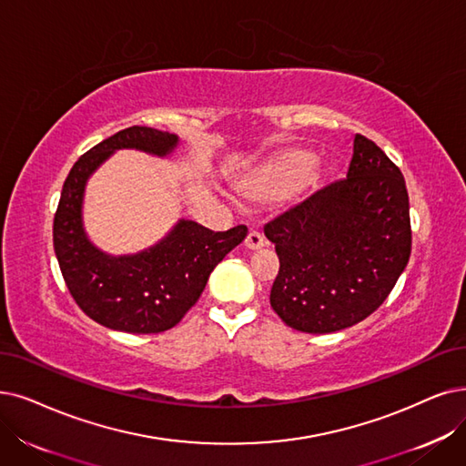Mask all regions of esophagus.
Wrapping results in <instances>:
<instances>
[{"label": "esophagus", "instance_id": "esophagus-1", "mask_svg": "<svg viewBox=\"0 0 466 466\" xmlns=\"http://www.w3.org/2000/svg\"><path fill=\"white\" fill-rule=\"evenodd\" d=\"M266 245V238H264V235L259 233V231H254V229H250L248 231V235H247V238H245V247L247 248H250V250H259Z\"/></svg>", "mask_w": 466, "mask_h": 466}]
</instances>
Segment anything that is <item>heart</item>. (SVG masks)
Instances as JSON below:
<instances>
[{
    "mask_svg": "<svg viewBox=\"0 0 466 466\" xmlns=\"http://www.w3.org/2000/svg\"><path fill=\"white\" fill-rule=\"evenodd\" d=\"M315 164H318V158L309 151L289 153L268 166L266 170H262V174H258L248 183V189L256 197H268L294 189L309 179L315 170Z\"/></svg>",
    "mask_w": 466,
    "mask_h": 466,
    "instance_id": "1",
    "label": "heart"
}]
</instances>
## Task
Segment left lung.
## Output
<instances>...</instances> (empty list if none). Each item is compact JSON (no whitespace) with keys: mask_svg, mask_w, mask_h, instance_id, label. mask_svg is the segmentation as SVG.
<instances>
[{"mask_svg":"<svg viewBox=\"0 0 466 466\" xmlns=\"http://www.w3.org/2000/svg\"><path fill=\"white\" fill-rule=\"evenodd\" d=\"M264 233L279 256L269 294L279 318L302 332L342 330L386 300L411 256L405 179L356 134L346 177L268 221Z\"/></svg>","mask_w":466,"mask_h":466,"instance_id":"obj_1","label":"left lung"}]
</instances>
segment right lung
Instances as JSON below:
<instances>
[{
    "instance_id": "1",
    "label": "right lung",
    "mask_w": 466,
    "mask_h": 466,
    "mask_svg": "<svg viewBox=\"0 0 466 466\" xmlns=\"http://www.w3.org/2000/svg\"><path fill=\"white\" fill-rule=\"evenodd\" d=\"M177 136L132 126L96 145L72 166L53 219V247L65 283L80 309L103 327L153 334L177 325L200 298L214 268L245 240L247 226L210 231L179 219L158 245L110 256L89 243L82 223L87 177L118 148L166 157Z\"/></svg>"
}]
</instances>
